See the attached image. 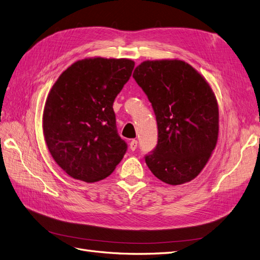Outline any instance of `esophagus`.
Listing matches in <instances>:
<instances>
[{
    "mask_svg": "<svg viewBox=\"0 0 260 260\" xmlns=\"http://www.w3.org/2000/svg\"><path fill=\"white\" fill-rule=\"evenodd\" d=\"M129 147H130L131 151H136L137 147H138V141L137 140H132L131 142H130V144H129Z\"/></svg>",
    "mask_w": 260,
    "mask_h": 260,
    "instance_id": "esophagus-1",
    "label": "esophagus"
}]
</instances>
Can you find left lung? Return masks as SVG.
<instances>
[{"label": "left lung", "instance_id": "8db88e82", "mask_svg": "<svg viewBox=\"0 0 260 260\" xmlns=\"http://www.w3.org/2000/svg\"><path fill=\"white\" fill-rule=\"evenodd\" d=\"M133 78L152 103L158 142L145 156L153 175L170 185L198 177L214 151L219 108L211 86L198 70L180 59L145 60Z\"/></svg>", "mask_w": 260, "mask_h": 260}]
</instances>
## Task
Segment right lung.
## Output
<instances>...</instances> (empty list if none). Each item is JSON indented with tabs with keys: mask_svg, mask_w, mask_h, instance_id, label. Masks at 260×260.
<instances>
[{
	"mask_svg": "<svg viewBox=\"0 0 260 260\" xmlns=\"http://www.w3.org/2000/svg\"><path fill=\"white\" fill-rule=\"evenodd\" d=\"M133 67L129 58L89 57L75 61L53 84L44 105L43 135L68 176L96 182L121 161L128 146L118 136L113 104Z\"/></svg>",
	"mask_w": 260,
	"mask_h": 260,
	"instance_id": "obj_1",
	"label": "right lung"
}]
</instances>
